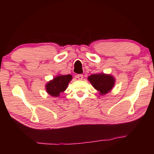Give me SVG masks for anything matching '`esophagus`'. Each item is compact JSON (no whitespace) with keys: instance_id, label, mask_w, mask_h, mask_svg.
Returning a JSON list of instances; mask_svg holds the SVG:
<instances>
[{"instance_id":"obj_1","label":"esophagus","mask_w":154,"mask_h":154,"mask_svg":"<svg viewBox=\"0 0 154 154\" xmlns=\"http://www.w3.org/2000/svg\"><path fill=\"white\" fill-rule=\"evenodd\" d=\"M77 78L79 80H82L83 79V75H82V74H80V75H78L77 76Z\"/></svg>"}]
</instances>
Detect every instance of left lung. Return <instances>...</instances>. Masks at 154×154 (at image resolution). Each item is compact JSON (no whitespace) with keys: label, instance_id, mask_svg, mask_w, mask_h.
I'll use <instances>...</instances> for the list:
<instances>
[{"label":"left lung","instance_id":"1","mask_svg":"<svg viewBox=\"0 0 154 154\" xmlns=\"http://www.w3.org/2000/svg\"><path fill=\"white\" fill-rule=\"evenodd\" d=\"M88 79L92 86L99 92V94L104 95L110 92L115 85L116 79L111 74L97 73L91 75Z\"/></svg>","mask_w":154,"mask_h":154}]
</instances>
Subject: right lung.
Segmentation results:
<instances>
[{
    "instance_id": "right-lung-1",
    "label": "right lung",
    "mask_w": 154,
    "mask_h": 154,
    "mask_svg": "<svg viewBox=\"0 0 154 154\" xmlns=\"http://www.w3.org/2000/svg\"><path fill=\"white\" fill-rule=\"evenodd\" d=\"M71 75H58L45 84L47 93L54 97H58L60 93L64 92L72 80Z\"/></svg>"
}]
</instances>
